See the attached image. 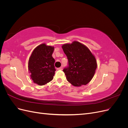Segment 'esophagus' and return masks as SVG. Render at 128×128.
I'll return each instance as SVG.
<instances>
[{
  "instance_id": "obj_1",
  "label": "esophagus",
  "mask_w": 128,
  "mask_h": 128,
  "mask_svg": "<svg viewBox=\"0 0 128 128\" xmlns=\"http://www.w3.org/2000/svg\"><path fill=\"white\" fill-rule=\"evenodd\" d=\"M62 68H63V67H60L59 68H58L57 69L58 70H62Z\"/></svg>"
}]
</instances>
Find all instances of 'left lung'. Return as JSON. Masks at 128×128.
Masks as SVG:
<instances>
[{"mask_svg":"<svg viewBox=\"0 0 128 128\" xmlns=\"http://www.w3.org/2000/svg\"><path fill=\"white\" fill-rule=\"evenodd\" d=\"M62 48L68 59V66L63 69L67 80L75 86L87 84L94 77L96 68L94 56L78 42L64 44Z\"/></svg>","mask_w":128,"mask_h":128,"instance_id":"1","label":"left lung"}]
</instances>
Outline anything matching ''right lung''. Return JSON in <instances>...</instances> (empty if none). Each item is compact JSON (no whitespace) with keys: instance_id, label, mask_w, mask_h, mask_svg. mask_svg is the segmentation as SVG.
I'll use <instances>...</instances> for the list:
<instances>
[{"instance_id":"add662e5","label":"right lung","mask_w":128,"mask_h":128,"mask_svg":"<svg viewBox=\"0 0 128 128\" xmlns=\"http://www.w3.org/2000/svg\"><path fill=\"white\" fill-rule=\"evenodd\" d=\"M54 47L42 44L34 49L28 62L31 78L34 83L43 86L51 81L55 74V60L52 55Z\"/></svg>"}]
</instances>
